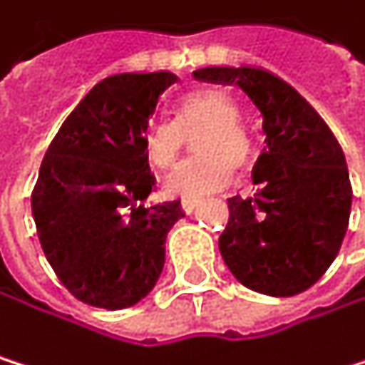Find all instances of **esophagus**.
Masks as SVG:
<instances>
[{"instance_id": "34e87169", "label": "esophagus", "mask_w": 365, "mask_h": 365, "mask_svg": "<svg viewBox=\"0 0 365 365\" xmlns=\"http://www.w3.org/2000/svg\"><path fill=\"white\" fill-rule=\"evenodd\" d=\"M197 205H199V197H184L181 199V210H184L186 214H190Z\"/></svg>"}]
</instances>
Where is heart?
<instances>
[{
    "label": "heart",
    "instance_id": "obj_1",
    "mask_svg": "<svg viewBox=\"0 0 365 365\" xmlns=\"http://www.w3.org/2000/svg\"><path fill=\"white\" fill-rule=\"evenodd\" d=\"M238 97L225 86L205 84L181 93L175 101V116L151 114L143 123L140 145L149 164L170 166L188 134L201 127L195 147L201 151L179 162L166 177L164 190L179 197H199L210 192L233 175V164L247 166L255 153L251 129L240 120Z\"/></svg>",
    "mask_w": 365,
    "mask_h": 365
}]
</instances>
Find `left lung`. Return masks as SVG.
<instances>
[{"mask_svg": "<svg viewBox=\"0 0 365 365\" xmlns=\"http://www.w3.org/2000/svg\"><path fill=\"white\" fill-rule=\"evenodd\" d=\"M192 75L238 84L264 116L266 147L253 168L259 190L227 199L229 222L218 238L227 268L270 297L312 288L340 251L351 216L340 143L297 88L262 66H203Z\"/></svg>", "mask_w": 365, "mask_h": 365, "instance_id": "8db88e82", "label": "left lung"}]
</instances>
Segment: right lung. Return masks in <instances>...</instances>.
I'll return each instance as SVG.
<instances>
[{
    "instance_id": "obj_1",
    "label": "right lung",
    "mask_w": 365,
    "mask_h": 365,
    "mask_svg": "<svg viewBox=\"0 0 365 365\" xmlns=\"http://www.w3.org/2000/svg\"><path fill=\"white\" fill-rule=\"evenodd\" d=\"M170 71L116 73L91 88L51 140L32 192L47 262L82 303L123 309L143 301L162 274L166 236L181 201L151 203L155 177L140 132Z\"/></svg>"
}]
</instances>
